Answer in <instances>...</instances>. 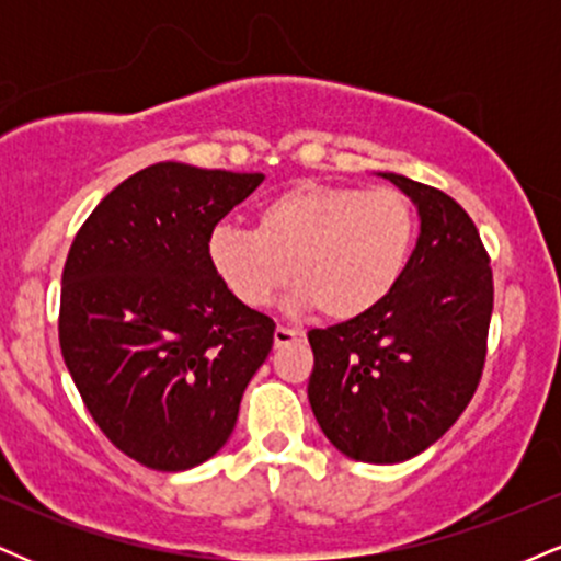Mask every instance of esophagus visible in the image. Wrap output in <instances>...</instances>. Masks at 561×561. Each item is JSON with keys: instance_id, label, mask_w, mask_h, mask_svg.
<instances>
[{"instance_id": "34e87169", "label": "esophagus", "mask_w": 561, "mask_h": 561, "mask_svg": "<svg viewBox=\"0 0 561 561\" xmlns=\"http://www.w3.org/2000/svg\"><path fill=\"white\" fill-rule=\"evenodd\" d=\"M298 340H306V332L300 330H289V327H276L274 330V345H287V343H298Z\"/></svg>"}]
</instances>
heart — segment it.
Returning <instances> with one entry per match:
<instances>
[{"label": "heart", "mask_w": 561, "mask_h": 561, "mask_svg": "<svg viewBox=\"0 0 561 561\" xmlns=\"http://www.w3.org/2000/svg\"><path fill=\"white\" fill-rule=\"evenodd\" d=\"M416 218L392 186L302 182L261 205L255 229L218 224L208 261L224 287L248 308H263L287 285L293 308H319L347 321L379 306L401 279Z\"/></svg>", "instance_id": "b5f03b06"}]
</instances>
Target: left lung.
<instances>
[{
  "label": "left lung",
  "mask_w": 561,
  "mask_h": 561,
  "mask_svg": "<svg viewBox=\"0 0 561 561\" xmlns=\"http://www.w3.org/2000/svg\"><path fill=\"white\" fill-rule=\"evenodd\" d=\"M414 203L420 237L401 279L364 317L308 332V401L340 454L398 465L440 440L478 390L493 274L478 227L446 192L379 173Z\"/></svg>",
  "instance_id": "1"
}]
</instances>
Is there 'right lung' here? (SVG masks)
Instances as JSON below:
<instances>
[{
	"label": "right lung",
	"instance_id": "obj_1",
	"mask_svg": "<svg viewBox=\"0 0 561 561\" xmlns=\"http://www.w3.org/2000/svg\"><path fill=\"white\" fill-rule=\"evenodd\" d=\"M263 173L156 163L102 199L62 268L60 347L115 448L158 472L221 450L274 321L224 287L210 229Z\"/></svg>",
	"mask_w": 561,
	"mask_h": 561
}]
</instances>
